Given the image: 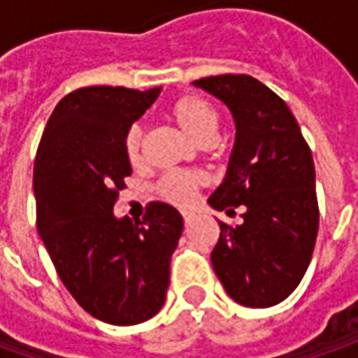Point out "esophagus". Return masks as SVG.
<instances>
[{
	"label": "esophagus",
	"mask_w": 358,
	"mask_h": 358,
	"mask_svg": "<svg viewBox=\"0 0 358 358\" xmlns=\"http://www.w3.org/2000/svg\"><path fill=\"white\" fill-rule=\"evenodd\" d=\"M183 221H185V225H191V221L195 219V213H191V211H183Z\"/></svg>",
	"instance_id": "obj_1"
}]
</instances>
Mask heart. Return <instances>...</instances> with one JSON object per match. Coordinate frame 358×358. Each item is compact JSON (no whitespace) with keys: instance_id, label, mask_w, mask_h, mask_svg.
Segmentation results:
<instances>
[{"instance_id":"heart-1","label":"heart","mask_w":358,"mask_h":358,"mask_svg":"<svg viewBox=\"0 0 358 358\" xmlns=\"http://www.w3.org/2000/svg\"><path fill=\"white\" fill-rule=\"evenodd\" d=\"M169 117L197 145H209L217 135L219 115L213 105L197 95H185L177 99L169 109ZM141 147H143V129L139 125H133L125 135V153L133 165L141 161ZM203 183L205 177L201 173L175 171L161 179L159 193L169 203L185 207L195 199V193Z\"/></svg>"}]
</instances>
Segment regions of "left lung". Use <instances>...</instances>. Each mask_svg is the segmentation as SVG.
I'll return each instance as SVG.
<instances>
[{"mask_svg": "<svg viewBox=\"0 0 358 358\" xmlns=\"http://www.w3.org/2000/svg\"><path fill=\"white\" fill-rule=\"evenodd\" d=\"M193 85L227 105L235 121L225 179L207 203L227 215L243 207V223L219 221L215 275L239 305L267 309L295 291L315 249L313 155L291 109L255 77H203Z\"/></svg>", "mask_w": 358, "mask_h": 358, "instance_id": "left-lung-1", "label": "left lung"}]
</instances>
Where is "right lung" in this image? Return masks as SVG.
<instances>
[{"instance_id": "obj_1", "label": "right lung", "mask_w": 358, "mask_h": 358, "mask_svg": "<svg viewBox=\"0 0 358 358\" xmlns=\"http://www.w3.org/2000/svg\"><path fill=\"white\" fill-rule=\"evenodd\" d=\"M159 93L97 85L65 95L35 157L37 231L55 271L90 315L119 327L161 310L183 233V217L167 203H149L135 223L113 213L131 175L125 135Z\"/></svg>"}]
</instances>
